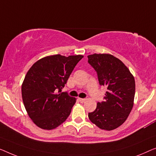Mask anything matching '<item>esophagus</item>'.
I'll return each instance as SVG.
<instances>
[{"instance_id": "34e87169", "label": "esophagus", "mask_w": 156, "mask_h": 156, "mask_svg": "<svg viewBox=\"0 0 156 156\" xmlns=\"http://www.w3.org/2000/svg\"><path fill=\"white\" fill-rule=\"evenodd\" d=\"M78 100L80 101V102H84L85 101V98H78Z\"/></svg>"}]
</instances>
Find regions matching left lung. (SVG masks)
I'll use <instances>...</instances> for the list:
<instances>
[{
  "label": "left lung",
  "instance_id": "left-lung-1",
  "mask_svg": "<svg viewBox=\"0 0 156 156\" xmlns=\"http://www.w3.org/2000/svg\"><path fill=\"white\" fill-rule=\"evenodd\" d=\"M87 58L97 73L100 85L107 87L104 101L98 102L88 117L101 129L113 130L126 121L132 109L134 78L119 59L110 54H95Z\"/></svg>",
  "mask_w": 156,
  "mask_h": 156
}]
</instances>
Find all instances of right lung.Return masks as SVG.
<instances>
[{"mask_svg":"<svg viewBox=\"0 0 156 156\" xmlns=\"http://www.w3.org/2000/svg\"><path fill=\"white\" fill-rule=\"evenodd\" d=\"M83 57L47 56L28 71L22 85V97L28 115L39 128L55 129L70 115L76 98L67 92L61 93V89Z\"/></svg>","mask_w":156,"mask_h":156,"instance_id":"add662e5","label":"right lung"}]
</instances>
